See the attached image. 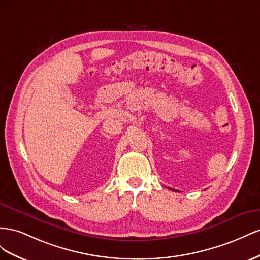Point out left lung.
<instances>
[{
  "label": "left lung",
  "mask_w": 260,
  "mask_h": 260,
  "mask_svg": "<svg viewBox=\"0 0 260 260\" xmlns=\"http://www.w3.org/2000/svg\"><path fill=\"white\" fill-rule=\"evenodd\" d=\"M169 189H171V190H175V189H173V188H170V187H168Z\"/></svg>",
  "instance_id": "obj_1"
}]
</instances>
